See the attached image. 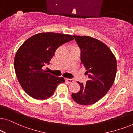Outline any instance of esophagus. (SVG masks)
<instances>
[{
    "mask_svg": "<svg viewBox=\"0 0 133 133\" xmlns=\"http://www.w3.org/2000/svg\"><path fill=\"white\" fill-rule=\"evenodd\" d=\"M65 81L67 82H68V83H72V82H74V80L73 79H67V78H66V79H65Z\"/></svg>",
    "mask_w": 133,
    "mask_h": 133,
    "instance_id": "1",
    "label": "esophagus"
}]
</instances>
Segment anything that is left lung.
<instances>
[{"instance_id": "8db88e82", "label": "left lung", "mask_w": 133, "mask_h": 133, "mask_svg": "<svg viewBox=\"0 0 133 133\" xmlns=\"http://www.w3.org/2000/svg\"><path fill=\"white\" fill-rule=\"evenodd\" d=\"M81 50V63L86 68L89 80L86 84L78 83L81 90L72 98L82 105L94 104L106 94L113 84L117 62L111 51L104 43L90 36L74 35Z\"/></svg>"}]
</instances>
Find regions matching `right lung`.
<instances>
[{"instance_id": "obj_1", "label": "right lung", "mask_w": 133, "mask_h": 133, "mask_svg": "<svg viewBox=\"0 0 133 133\" xmlns=\"http://www.w3.org/2000/svg\"><path fill=\"white\" fill-rule=\"evenodd\" d=\"M73 39L69 34L41 32L28 38L20 46L14 57V70L22 88L29 96L46 99L59 83L64 82V78L48 73L42 66L50 63L57 48Z\"/></svg>"}]
</instances>
